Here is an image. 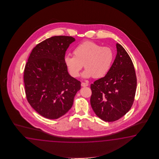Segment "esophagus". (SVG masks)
Returning a JSON list of instances; mask_svg holds the SVG:
<instances>
[{
    "instance_id": "34e87169",
    "label": "esophagus",
    "mask_w": 159,
    "mask_h": 159,
    "mask_svg": "<svg viewBox=\"0 0 159 159\" xmlns=\"http://www.w3.org/2000/svg\"><path fill=\"white\" fill-rule=\"evenodd\" d=\"M81 86H82V87H86V86H88V84H86V83L82 82V83H81Z\"/></svg>"
}]
</instances>
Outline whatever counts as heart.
Masks as SVG:
<instances>
[{"label": "heart", "instance_id": "b5f03b06", "mask_svg": "<svg viewBox=\"0 0 159 159\" xmlns=\"http://www.w3.org/2000/svg\"><path fill=\"white\" fill-rule=\"evenodd\" d=\"M74 56L66 55L64 61L69 74L78 77L84 66L86 69L84 78L103 77L111 68L114 53L110 48L101 47L90 41H86L78 45L73 51Z\"/></svg>", "mask_w": 159, "mask_h": 159}]
</instances>
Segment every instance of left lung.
I'll return each mask as SVG.
<instances>
[{
    "label": "left lung",
    "mask_w": 159,
    "mask_h": 159,
    "mask_svg": "<svg viewBox=\"0 0 159 159\" xmlns=\"http://www.w3.org/2000/svg\"><path fill=\"white\" fill-rule=\"evenodd\" d=\"M107 75L91 84L90 103L95 114L106 122L122 118L132 107L136 89V76L132 60L120 44Z\"/></svg>",
    "instance_id": "8db88e82"
}]
</instances>
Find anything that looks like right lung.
Instances as JSON below:
<instances>
[{
  "label": "right lung",
  "mask_w": 159,
  "mask_h": 159,
  "mask_svg": "<svg viewBox=\"0 0 159 159\" xmlns=\"http://www.w3.org/2000/svg\"><path fill=\"white\" fill-rule=\"evenodd\" d=\"M75 38L55 36L34 48L24 71L27 101L40 115L59 118L71 108L81 82L72 77L64 64L65 55Z\"/></svg>",
  "instance_id": "right-lung-1"
}]
</instances>
